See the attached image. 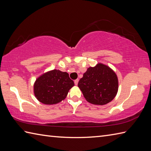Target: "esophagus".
Masks as SVG:
<instances>
[{
    "label": "esophagus",
    "mask_w": 151,
    "mask_h": 151,
    "mask_svg": "<svg viewBox=\"0 0 151 151\" xmlns=\"http://www.w3.org/2000/svg\"><path fill=\"white\" fill-rule=\"evenodd\" d=\"M74 82H75V84L76 86L78 84V79H76L75 81H74Z\"/></svg>",
    "instance_id": "34e87169"
}]
</instances>
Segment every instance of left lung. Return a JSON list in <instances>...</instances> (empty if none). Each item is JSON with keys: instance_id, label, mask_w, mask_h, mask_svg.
Listing matches in <instances>:
<instances>
[{"instance_id": "obj_1", "label": "left lung", "mask_w": 151, "mask_h": 151, "mask_svg": "<svg viewBox=\"0 0 151 151\" xmlns=\"http://www.w3.org/2000/svg\"><path fill=\"white\" fill-rule=\"evenodd\" d=\"M85 99L91 104L104 105L111 101L118 91L117 75L110 67L99 63L89 67L78 84Z\"/></svg>"}]
</instances>
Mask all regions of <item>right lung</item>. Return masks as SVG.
<instances>
[{"label": "right lung", "instance_id": "right-lung-1", "mask_svg": "<svg viewBox=\"0 0 151 151\" xmlns=\"http://www.w3.org/2000/svg\"><path fill=\"white\" fill-rule=\"evenodd\" d=\"M74 82L66 72L54 69L43 74L34 84V94L37 99L45 104H54L66 97Z\"/></svg>", "mask_w": 151, "mask_h": 151}]
</instances>
